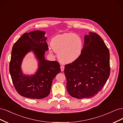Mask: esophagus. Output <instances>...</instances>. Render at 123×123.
<instances>
[{
    "label": "esophagus",
    "instance_id": "obj_1",
    "mask_svg": "<svg viewBox=\"0 0 123 123\" xmlns=\"http://www.w3.org/2000/svg\"><path fill=\"white\" fill-rule=\"evenodd\" d=\"M60 68H61V72H63V71H64V67L63 66H61L60 67Z\"/></svg>",
    "mask_w": 123,
    "mask_h": 123
}]
</instances>
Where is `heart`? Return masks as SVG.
Returning a JSON list of instances; mask_svg holds the SVG:
<instances>
[{
  "mask_svg": "<svg viewBox=\"0 0 123 123\" xmlns=\"http://www.w3.org/2000/svg\"><path fill=\"white\" fill-rule=\"evenodd\" d=\"M50 45L53 50L58 54L59 61L67 64L75 62L80 57L83 43L80 36L68 33L58 35L53 38Z\"/></svg>",
  "mask_w": 123,
  "mask_h": 123,
  "instance_id": "1",
  "label": "heart"
}]
</instances>
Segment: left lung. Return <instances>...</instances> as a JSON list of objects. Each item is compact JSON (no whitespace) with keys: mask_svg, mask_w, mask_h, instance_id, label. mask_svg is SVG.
Returning a JSON list of instances; mask_svg holds the SVG:
<instances>
[{"mask_svg":"<svg viewBox=\"0 0 123 123\" xmlns=\"http://www.w3.org/2000/svg\"><path fill=\"white\" fill-rule=\"evenodd\" d=\"M84 36L80 57L65 66L66 88L71 96L92 98L103 87L110 75V54L102 38L93 32Z\"/></svg>","mask_w":123,"mask_h":123,"instance_id":"obj_1","label":"left lung"}]
</instances>
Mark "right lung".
I'll return each instance as SVG.
<instances>
[{
	"label": "right lung",
	"mask_w": 123,
	"mask_h": 123,
	"mask_svg": "<svg viewBox=\"0 0 123 123\" xmlns=\"http://www.w3.org/2000/svg\"><path fill=\"white\" fill-rule=\"evenodd\" d=\"M45 32L34 31L23 34L14 44L11 53L10 73L13 84L21 96L33 99H41L49 96L53 80L61 72L59 63L45 59L49 49ZM30 52L34 55L38 63L34 74L23 73L21 65L23 59Z\"/></svg>",
	"instance_id": "1"
}]
</instances>
